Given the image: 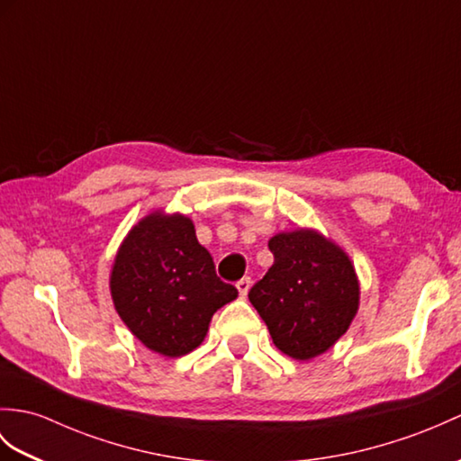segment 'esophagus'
Returning a JSON list of instances; mask_svg holds the SVG:
<instances>
[{"instance_id": "1", "label": "esophagus", "mask_w": 461, "mask_h": 461, "mask_svg": "<svg viewBox=\"0 0 461 461\" xmlns=\"http://www.w3.org/2000/svg\"><path fill=\"white\" fill-rule=\"evenodd\" d=\"M235 286H238V291H240L241 296H248L249 286H251V279H249V276H243V279H240Z\"/></svg>"}]
</instances>
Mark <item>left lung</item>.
Masks as SVG:
<instances>
[{
	"label": "left lung",
	"instance_id": "1",
	"mask_svg": "<svg viewBox=\"0 0 461 461\" xmlns=\"http://www.w3.org/2000/svg\"><path fill=\"white\" fill-rule=\"evenodd\" d=\"M271 269L249 291L273 344L293 359H312L346 334L359 308V283L346 251L314 230L269 240Z\"/></svg>",
	"mask_w": 461,
	"mask_h": 461
}]
</instances>
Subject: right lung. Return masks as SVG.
I'll return each instance as SVG.
<instances>
[{
  "mask_svg": "<svg viewBox=\"0 0 461 461\" xmlns=\"http://www.w3.org/2000/svg\"><path fill=\"white\" fill-rule=\"evenodd\" d=\"M110 288L131 334L165 357L198 348L213 312L238 296V288L216 275L192 220L163 212L149 213L127 233L115 255Z\"/></svg>",
  "mask_w": 461,
  "mask_h": 461,
  "instance_id": "add662e5",
  "label": "right lung"
}]
</instances>
